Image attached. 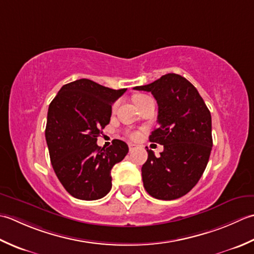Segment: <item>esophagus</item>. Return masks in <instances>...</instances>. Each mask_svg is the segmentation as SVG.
<instances>
[{"instance_id": "34e87169", "label": "esophagus", "mask_w": 254, "mask_h": 254, "mask_svg": "<svg viewBox=\"0 0 254 254\" xmlns=\"http://www.w3.org/2000/svg\"><path fill=\"white\" fill-rule=\"evenodd\" d=\"M137 148V146H136V144H129V151H130V152H132L133 151V150L134 149H136Z\"/></svg>"}]
</instances>
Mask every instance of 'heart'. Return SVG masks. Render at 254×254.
Masks as SVG:
<instances>
[{"label": "heart", "instance_id": "b5f03b06", "mask_svg": "<svg viewBox=\"0 0 254 254\" xmlns=\"http://www.w3.org/2000/svg\"><path fill=\"white\" fill-rule=\"evenodd\" d=\"M147 96L146 95H137V96H134V102H136V104H138V103H140L142 100H144V98H146ZM116 106H117V103L116 104H114V106H113V108L114 110H115L116 108ZM129 134V137L130 138H132V139H137L138 137H139V132H137V131H133V132H129L128 133Z\"/></svg>", "mask_w": 254, "mask_h": 254}]
</instances>
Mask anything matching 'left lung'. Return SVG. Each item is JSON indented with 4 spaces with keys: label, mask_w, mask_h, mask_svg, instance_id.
Listing matches in <instances>:
<instances>
[{
    "label": "left lung",
    "mask_w": 254,
    "mask_h": 254,
    "mask_svg": "<svg viewBox=\"0 0 254 254\" xmlns=\"http://www.w3.org/2000/svg\"><path fill=\"white\" fill-rule=\"evenodd\" d=\"M133 89L151 92L156 98L159 127L149 140L164 148L157 158L147 147L148 159L141 168L144 189L158 199L182 197L197 184L208 163L210 112L196 87L179 74L168 73Z\"/></svg>",
    "instance_id": "8db88e82"
}]
</instances>
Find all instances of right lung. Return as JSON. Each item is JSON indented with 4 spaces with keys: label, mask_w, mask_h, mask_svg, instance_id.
<instances>
[{
    "label": "right lung",
    "mask_w": 254,
    "mask_h": 254,
    "mask_svg": "<svg viewBox=\"0 0 254 254\" xmlns=\"http://www.w3.org/2000/svg\"><path fill=\"white\" fill-rule=\"evenodd\" d=\"M127 89L113 90L89 79L64 85L50 103L46 141L57 178L77 199H100L112 189L111 170L128 153L115 139L104 149L97 137L111 121L112 105Z\"/></svg>",
    "instance_id": "1"
}]
</instances>
